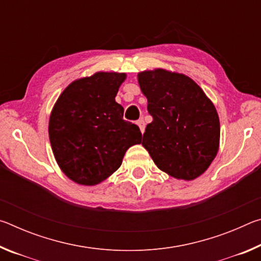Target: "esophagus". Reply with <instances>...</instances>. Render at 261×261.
Here are the masks:
<instances>
[{"label":"esophagus","mask_w":261,"mask_h":261,"mask_svg":"<svg viewBox=\"0 0 261 261\" xmlns=\"http://www.w3.org/2000/svg\"><path fill=\"white\" fill-rule=\"evenodd\" d=\"M137 124H138L139 129H140V131H141V134H144V131H145V122H144L143 118H140V120H139L138 122H137Z\"/></svg>","instance_id":"esophagus-1"}]
</instances>
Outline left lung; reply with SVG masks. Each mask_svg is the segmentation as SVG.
I'll return each instance as SVG.
<instances>
[{"instance_id": "left-lung-1", "label": "left lung", "mask_w": 261, "mask_h": 261, "mask_svg": "<svg viewBox=\"0 0 261 261\" xmlns=\"http://www.w3.org/2000/svg\"><path fill=\"white\" fill-rule=\"evenodd\" d=\"M137 77L153 116L141 145L159 169L171 177H199L220 147V121L214 103L184 73L156 68Z\"/></svg>"}]
</instances>
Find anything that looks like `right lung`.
Segmentation results:
<instances>
[{
    "label": "right lung",
    "instance_id": "right-lung-1",
    "mask_svg": "<svg viewBox=\"0 0 261 261\" xmlns=\"http://www.w3.org/2000/svg\"><path fill=\"white\" fill-rule=\"evenodd\" d=\"M124 72L99 71L64 88L49 117V140L60 169L74 183L96 185L121 167L134 145L141 143L136 124L123 120L115 101Z\"/></svg>",
    "mask_w": 261,
    "mask_h": 261
}]
</instances>
